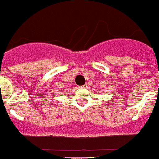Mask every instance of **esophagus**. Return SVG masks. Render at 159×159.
<instances>
[{
  "instance_id": "1",
  "label": "esophagus",
  "mask_w": 159,
  "mask_h": 159,
  "mask_svg": "<svg viewBox=\"0 0 159 159\" xmlns=\"http://www.w3.org/2000/svg\"><path fill=\"white\" fill-rule=\"evenodd\" d=\"M87 87V85H83V86H81V88H86Z\"/></svg>"
}]
</instances>
